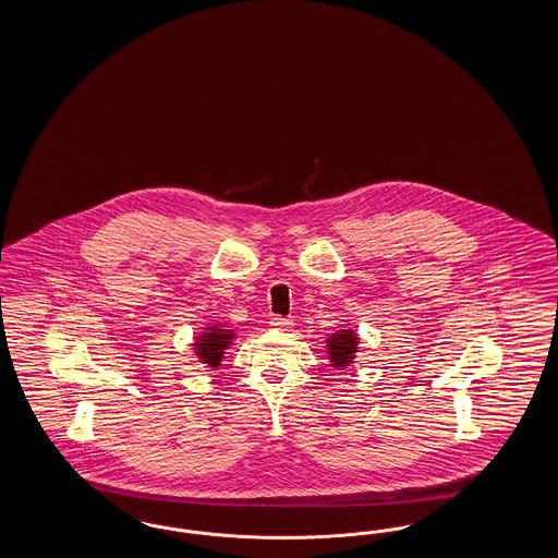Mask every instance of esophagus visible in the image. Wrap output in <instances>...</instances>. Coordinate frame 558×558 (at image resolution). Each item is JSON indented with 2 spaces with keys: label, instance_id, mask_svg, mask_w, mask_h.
<instances>
[{
  "label": "esophagus",
  "instance_id": "obj_1",
  "mask_svg": "<svg viewBox=\"0 0 558 558\" xmlns=\"http://www.w3.org/2000/svg\"><path fill=\"white\" fill-rule=\"evenodd\" d=\"M270 325L274 327V329H290V327H292V319L276 315V317H271Z\"/></svg>",
  "mask_w": 558,
  "mask_h": 558
}]
</instances>
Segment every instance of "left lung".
Listing matches in <instances>:
<instances>
[{
  "label": "left lung",
  "mask_w": 558,
  "mask_h": 558,
  "mask_svg": "<svg viewBox=\"0 0 558 558\" xmlns=\"http://www.w3.org/2000/svg\"><path fill=\"white\" fill-rule=\"evenodd\" d=\"M325 343H327V355H329L331 366L341 371L354 362L360 338L354 329H339L325 339Z\"/></svg>",
  "instance_id": "obj_1"
}]
</instances>
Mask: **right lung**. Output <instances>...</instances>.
<instances>
[{"mask_svg":"<svg viewBox=\"0 0 558 558\" xmlns=\"http://www.w3.org/2000/svg\"><path fill=\"white\" fill-rule=\"evenodd\" d=\"M233 341H235V331L215 323L204 327L203 333H198V338L192 345H194V354L203 364L210 368H219L222 355Z\"/></svg>","mask_w":558,"mask_h":558,"instance_id":"obj_1","label":"right lung"}]
</instances>
